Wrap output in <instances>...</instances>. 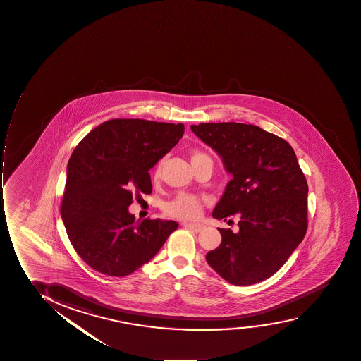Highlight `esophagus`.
I'll return each mask as SVG.
<instances>
[{"mask_svg":"<svg viewBox=\"0 0 361 361\" xmlns=\"http://www.w3.org/2000/svg\"><path fill=\"white\" fill-rule=\"evenodd\" d=\"M183 226L187 228L189 231H194V233H200L204 231V226L202 224H197V223H183Z\"/></svg>","mask_w":361,"mask_h":361,"instance_id":"1","label":"esophagus"}]
</instances>
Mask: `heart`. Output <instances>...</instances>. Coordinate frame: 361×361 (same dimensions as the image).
<instances>
[{"label": "heart", "mask_w": 361, "mask_h": 361, "mask_svg": "<svg viewBox=\"0 0 361 361\" xmlns=\"http://www.w3.org/2000/svg\"><path fill=\"white\" fill-rule=\"evenodd\" d=\"M201 160H211V157L206 152L197 150V149L191 150V165ZM161 170H162V161L157 162V165L154 169V172H152L154 182H157L160 179ZM165 213L169 217L180 219V221H192V219L200 217L201 213H202V202L199 197L190 195V194H179L178 196L174 197L173 200L169 201L165 204Z\"/></svg>", "instance_id": "1"}]
</instances>
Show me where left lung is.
I'll return each instance as SVG.
<instances>
[{
    "label": "left lung",
    "mask_w": 361,
    "mask_h": 361,
    "mask_svg": "<svg viewBox=\"0 0 361 361\" xmlns=\"http://www.w3.org/2000/svg\"><path fill=\"white\" fill-rule=\"evenodd\" d=\"M233 176L212 216L238 213L239 231H218L221 243L206 261L236 286L276 273L307 233L308 184L291 145L261 127L236 122L191 125Z\"/></svg>",
    "instance_id": "obj_1"
}]
</instances>
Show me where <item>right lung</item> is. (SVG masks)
<instances>
[{"label": "right lung", "instance_id": "add662e5", "mask_svg": "<svg viewBox=\"0 0 361 361\" xmlns=\"http://www.w3.org/2000/svg\"><path fill=\"white\" fill-rule=\"evenodd\" d=\"M184 135V125L114 118L92 130L70 157L61 214L70 243L91 268L126 276L150 261L174 221H135L133 196L152 190L149 170Z\"/></svg>", "mask_w": 361, "mask_h": 361}]
</instances>
